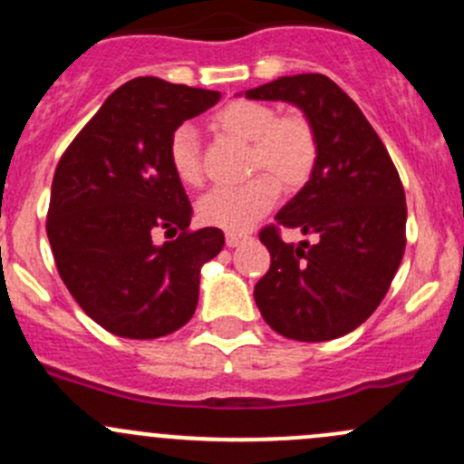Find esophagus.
Returning <instances> with one entry per match:
<instances>
[{
  "mask_svg": "<svg viewBox=\"0 0 464 464\" xmlns=\"http://www.w3.org/2000/svg\"><path fill=\"white\" fill-rule=\"evenodd\" d=\"M246 237H249V236H245V233H227V246L242 245V242H245Z\"/></svg>",
  "mask_w": 464,
  "mask_h": 464,
  "instance_id": "obj_1",
  "label": "esophagus"
}]
</instances>
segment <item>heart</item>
<instances>
[{"instance_id":"b5f03b06","label":"heart","mask_w":464,"mask_h":464,"mask_svg":"<svg viewBox=\"0 0 464 464\" xmlns=\"http://www.w3.org/2000/svg\"><path fill=\"white\" fill-rule=\"evenodd\" d=\"M215 125L231 137L249 141V172L245 184L215 186L198 202V218L224 231H246L278 202L280 188H303L319 161V137L305 114H278L266 102L231 101L215 114ZM168 163L177 181L198 188L204 181L198 134L179 125L168 141Z\"/></svg>"}]
</instances>
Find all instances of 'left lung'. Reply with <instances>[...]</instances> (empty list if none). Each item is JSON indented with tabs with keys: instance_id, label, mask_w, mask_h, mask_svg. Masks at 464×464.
Here are the masks:
<instances>
[{
	"instance_id": "obj_1",
	"label": "left lung",
	"mask_w": 464,
	"mask_h": 464,
	"mask_svg": "<svg viewBox=\"0 0 464 464\" xmlns=\"http://www.w3.org/2000/svg\"><path fill=\"white\" fill-rule=\"evenodd\" d=\"M301 107L319 137L314 175L260 231L269 271L254 289L271 330L294 341H330L362 325L386 296L406 246V195L386 145L334 81L283 76L245 92ZM316 232V246H287L279 227Z\"/></svg>"
}]
</instances>
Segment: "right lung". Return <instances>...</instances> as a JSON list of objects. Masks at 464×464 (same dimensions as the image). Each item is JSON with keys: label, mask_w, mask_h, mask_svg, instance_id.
Returning <instances> with one entry per match:
<instances>
[{"label": "right lung", "mask_w": 464, "mask_h": 464, "mask_svg": "<svg viewBox=\"0 0 464 464\" xmlns=\"http://www.w3.org/2000/svg\"><path fill=\"white\" fill-rule=\"evenodd\" d=\"M219 98L134 78L110 93L60 157L46 236L63 283L111 334L159 339L195 314L199 269L222 251L224 233L188 228L193 206L170 170L168 141ZM154 227L182 233L157 247Z\"/></svg>", "instance_id": "right-lung-1"}]
</instances>
